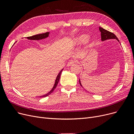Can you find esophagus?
<instances>
[{"label":"esophagus","instance_id":"obj_1","mask_svg":"<svg viewBox=\"0 0 134 134\" xmlns=\"http://www.w3.org/2000/svg\"><path fill=\"white\" fill-rule=\"evenodd\" d=\"M75 62V60H70V61L67 63V66L68 67L71 66V65H73Z\"/></svg>","mask_w":134,"mask_h":134}]
</instances>
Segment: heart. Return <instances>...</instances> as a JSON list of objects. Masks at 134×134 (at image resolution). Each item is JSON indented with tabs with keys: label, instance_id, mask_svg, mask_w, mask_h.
<instances>
[{
	"label": "heart",
	"instance_id": "obj_1",
	"mask_svg": "<svg viewBox=\"0 0 134 134\" xmlns=\"http://www.w3.org/2000/svg\"><path fill=\"white\" fill-rule=\"evenodd\" d=\"M88 36L86 35H81L75 40V42L76 44H81L84 42H88Z\"/></svg>",
	"mask_w": 134,
	"mask_h": 134
}]
</instances>
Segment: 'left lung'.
<instances>
[{"label": "left lung", "mask_w": 134, "mask_h": 134, "mask_svg": "<svg viewBox=\"0 0 134 134\" xmlns=\"http://www.w3.org/2000/svg\"><path fill=\"white\" fill-rule=\"evenodd\" d=\"M99 30L101 32V39L102 41H105L108 39H116L118 41H119V40H118V38L114 33L111 32L107 30H105L102 27H99ZM79 83H80V85L82 86L80 79H79Z\"/></svg>", "instance_id": "obj_1"}]
</instances>
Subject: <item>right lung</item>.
<instances>
[{"label": "right lung", "instance_id": "1", "mask_svg": "<svg viewBox=\"0 0 134 134\" xmlns=\"http://www.w3.org/2000/svg\"><path fill=\"white\" fill-rule=\"evenodd\" d=\"M49 32H47L46 33H43V34H38V35H34V36H30V37H27V38L28 40H42V39H43V38H45L47 37H48L49 36ZM63 69L61 70V71H60V72L59 73V74L58 75L57 77H56V80H55V84H54V87H53V88L52 89V90L50 91V92H48V93L43 95V96H40L39 97L40 98H42V97H47L49 95H50L53 91L54 90H55V88L56 87V86H57L58 85V83L59 81V80H60V76H61V73H62V71Z\"/></svg>", "mask_w": 134, "mask_h": 134}]
</instances>
